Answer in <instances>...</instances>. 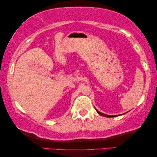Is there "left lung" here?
Segmentation results:
<instances>
[{
    "instance_id": "8db88e82",
    "label": "left lung",
    "mask_w": 157,
    "mask_h": 157,
    "mask_svg": "<svg viewBox=\"0 0 157 157\" xmlns=\"http://www.w3.org/2000/svg\"><path fill=\"white\" fill-rule=\"evenodd\" d=\"M96 111H97V113H98V114H99V115H101V116H103V117H109V118H110V117H117V115H115V116L107 115V114H105V113H101V112H100V111H98L96 109ZM122 115H123V114H122Z\"/></svg>"
}]
</instances>
